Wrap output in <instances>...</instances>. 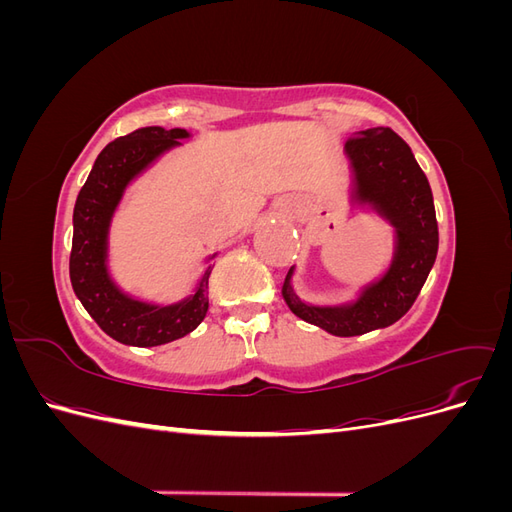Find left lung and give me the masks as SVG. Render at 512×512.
Wrapping results in <instances>:
<instances>
[{
	"label": "left lung",
	"instance_id": "8db88e82",
	"mask_svg": "<svg viewBox=\"0 0 512 512\" xmlns=\"http://www.w3.org/2000/svg\"><path fill=\"white\" fill-rule=\"evenodd\" d=\"M348 198L354 209L374 211L393 228V256L386 269L344 303L314 305L292 286L290 267L282 297L290 312L337 337L391 327L421 292L438 254V222L425 173L404 138L391 128H369L346 143Z\"/></svg>",
	"mask_w": 512,
	"mask_h": 512
}]
</instances>
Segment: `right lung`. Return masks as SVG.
Instances as JSON below:
<instances>
[{"label":"right lung","instance_id":"add662e5","mask_svg":"<svg viewBox=\"0 0 512 512\" xmlns=\"http://www.w3.org/2000/svg\"><path fill=\"white\" fill-rule=\"evenodd\" d=\"M188 130L149 126L108 143L94 162V168L76 196L72 215L70 282L87 314L98 327L119 344L151 348L192 333L209 309L211 260L205 258L192 292L177 303H153L132 297L123 290L108 267V237L123 196L130 185L156 164L164 153L181 147Z\"/></svg>","mask_w":512,"mask_h":512}]
</instances>
